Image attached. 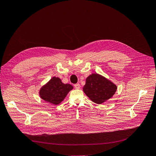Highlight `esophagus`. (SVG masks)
Returning <instances> with one entry per match:
<instances>
[{"label":"esophagus","mask_w":156,"mask_h":156,"mask_svg":"<svg viewBox=\"0 0 156 156\" xmlns=\"http://www.w3.org/2000/svg\"><path fill=\"white\" fill-rule=\"evenodd\" d=\"M74 88L76 89H78L80 88V85L79 83L74 84Z\"/></svg>","instance_id":"1"}]
</instances>
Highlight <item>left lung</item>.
Returning a JSON list of instances; mask_svg holds the SVG:
<instances>
[{"label":"left lung","instance_id":"1","mask_svg":"<svg viewBox=\"0 0 156 156\" xmlns=\"http://www.w3.org/2000/svg\"><path fill=\"white\" fill-rule=\"evenodd\" d=\"M83 90L91 101L97 104H101L113 96L117 87L110 80L98 74L94 73L86 79Z\"/></svg>","mask_w":156,"mask_h":156}]
</instances>
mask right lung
I'll return each mask as SVG.
<instances>
[{
	"instance_id": "right-lung-1",
	"label": "right lung",
	"mask_w": 156,
	"mask_h": 156,
	"mask_svg": "<svg viewBox=\"0 0 156 156\" xmlns=\"http://www.w3.org/2000/svg\"><path fill=\"white\" fill-rule=\"evenodd\" d=\"M73 89L71 85L64 84L59 78L53 77L40 89L39 94L40 98L45 101L58 105L64 100L67 93Z\"/></svg>"
}]
</instances>
